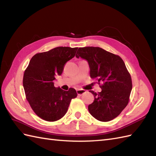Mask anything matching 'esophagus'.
<instances>
[{
  "mask_svg": "<svg viewBox=\"0 0 156 156\" xmlns=\"http://www.w3.org/2000/svg\"><path fill=\"white\" fill-rule=\"evenodd\" d=\"M87 91L85 90H83V89H78L77 90V94L79 96H82L83 94L85 93Z\"/></svg>",
  "mask_w": 156,
  "mask_h": 156,
  "instance_id": "obj_1",
  "label": "esophagus"
}]
</instances>
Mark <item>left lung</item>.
Listing matches in <instances>:
<instances>
[{"label":"left lung","instance_id":"obj_1","mask_svg":"<svg viewBox=\"0 0 156 156\" xmlns=\"http://www.w3.org/2000/svg\"><path fill=\"white\" fill-rule=\"evenodd\" d=\"M75 56L86 60L92 79L103 83L101 91L90 92L94 101L88 111L96 119L108 122L119 116L128 103L132 82L125 63L119 56L102 48L85 47L79 48Z\"/></svg>","mask_w":156,"mask_h":156}]
</instances>
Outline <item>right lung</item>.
Returning <instances> with one entry per match:
<instances>
[{
	"label": "right lung",
	"instance_id": "1",
	"mask_svg": "<svg viewBox=\"0 0 156 156\" xmlns=\"http://www.w3.org/2000/svg\"><path fill=\"white\" fill-rule=\"evenodd\" d=\"M77 49L58 47L37 53L30 59L23 76V88L32 110L41 119L49 122L60 119L66 113L72 99L77 97L74 88L64 91L55 87L53 82Z\"/></svg>",
	"mask_w": 156,
	"mask_h": 156
}]
</instances>
